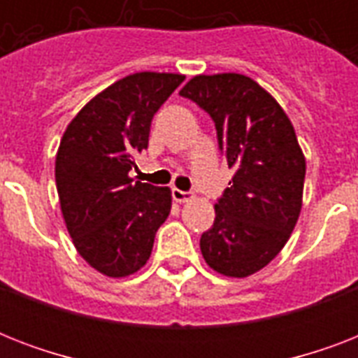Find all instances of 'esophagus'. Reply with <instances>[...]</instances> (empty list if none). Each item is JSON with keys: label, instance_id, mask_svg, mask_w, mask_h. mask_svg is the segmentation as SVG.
Returning a JSON list of instances; mask_svg holds the SVG:
<instances>
[{"label": "esophagus", "instance_id": "obj_1", "mask_svg": "<svg viewBox=\"0 0 358 358\" xmlns=\"http://www.w3.org/2000/svg\"><path fill=\"white\" fill-rule=\"evenodd\" d=\"M173 199L176 202H189L195 199V193H193V191H182L173 187Z\"/></svg>", "mask_w": 358, "mask_h": 358}]
</instances>
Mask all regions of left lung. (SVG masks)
Masks as SVG:
<instances>
[{"label":"left lung","instance_id":"obj_1","mask_svg":"<svg viewBox=\"0 0 358 358\" xmlns=\"http://www.w3.org/2000/svg\"><path fill=\"white\" fill-rule=\"evenodd\" d=\"M212 117L236 171L215 204L201 250L212 269L249 277L282 250L303 202L305 156L277 100L241 74L196 76L180 91Z\"/></svg>","mask_w":358,"mask_h":358}]
</instances>
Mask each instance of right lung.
Here are the masks:
<instances>
[{"label": "right lung", "instance_id": "right-lung-1", "mask_svg": "<svg viewBox=\"0 0 358 358\" xmlns=\"http://www.w3.org/2000/svg\"><path fill=\"white\" fill-rule=\"evenodd\" d=\"M184 81L139 72L94 96L64 131L55 184L78 252L96 271L126 277L150 258L157 229L171 213V191L129 176L148 148L154 115Z\"/></svg>", "mask_w": 358, "mask_h": 358}]
</instances>
